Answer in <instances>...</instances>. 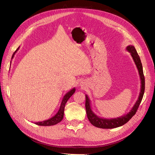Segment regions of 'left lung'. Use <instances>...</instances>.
Listing matches in <instances>:
<instances>
[{
	"instance_id": "left-lung-1",
	"label": "left lung",
	"mask_w": 155,
	"mask_h": 155,
	"mask_svg": "<svg viewBox=\"0 0 155 155\" xmlns=\"http://www.w3.org/2000/svg\"><path fill=\"white\" fill-rule=\"evenodd\" d=\"M126 50H127L129 52H130L131 56H132L134 62L138 70L140 81H141V87H140V92L139 94L138 100L137 101H136L132 109H131L130 111L127 112V114H124L121 116L118 117V118L107 119V118H101V117L97 116L94 112L92 111L91 100L88 98V96L86 94L85 95V97H86L85 108H86L87 118L89 121L91 123V124L93 125L94 126L96 127L101 128V129H113L116 127H120V126H122L127 122H128V121H129L130 119H131V118H132V117L136 114V112L137 111V109H138V107L140 104V103L142 101L143 94H144V91H145V78L143 76V68H142V64L141 63V60H140L139 55L134 46L133 45L127 46L126 48Z\"/></svg>"
}]
</instances>
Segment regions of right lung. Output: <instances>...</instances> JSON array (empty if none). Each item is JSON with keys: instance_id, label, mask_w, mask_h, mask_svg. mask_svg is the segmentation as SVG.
<instances>
[{"instance_id": "add662e5", "label": "right lung", "mask_w": 155, "mask_h": 155, "mask_svg": "<svg viewBox=\"0 0 155 155\" xmlns=\"http://www.w3.org/2000/svg\"><path fill=\"white\" fill-rule=\"evenodd\" d=\"M18 49H19V47H18L15 50V52L13 53V54L12 55V59L13 58L14 55H15V53L17 52V51ZM75 91H76V88H75V87H74L72 89H71V90H70V91H68L66 94L64 96L63 100H62V101H61V104L59 109V110H58L57 113H56V114H55V116H52L51 118H50L48 120H46L42 121H38V122H34V123L36 125H41V126H50V125H55V124L59 123L60 121H61L63 118L65 104H66V103L67 102V101L68 100L69 98L74 94V93L75 92Z\"/></svg>"}]
</instances>
